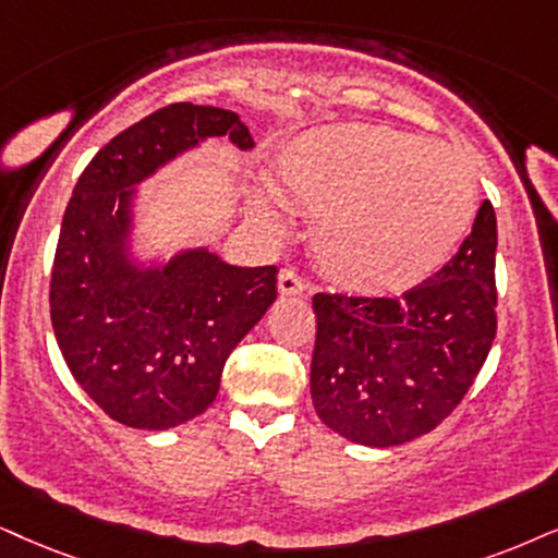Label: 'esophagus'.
<instances>
[{"label": "esophagus", "instance_id": "esophagus-1", "mask_svg": "<svg viewBox=\"0 0 558 558\" xmlns=\"http://www.w3.org/2000/svg\"><path fill=\"white\" fill-rule=\"evenodd\" d=\"M278 291H280V295H301L303 291H306V286H303L299 272L283 270L278 275Z\"/></svg>", "mask_w": 558, "mask_h": 558}]
</instances>
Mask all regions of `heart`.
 Wrapping results in <instances>:
<instances>
[{
	"label": "heart",
	"instance_id": "1",
	"mask_svg": "<svg viewBox=\"0 0 558 558\" xmlns=\"http://www.w3.org/2000/svg\"><path fill=\"white\" fill-rule=\"evenodd\" d=\"M270 190L312 214L316 263L357 293H399L448 263L476 214V182L461 154L378 123H331L280 151ZM250 218L286 234L272 197L250 195Z\"/></svg>",
	"mask_w": 558,
	"mask_h": 558
}]
</instances>
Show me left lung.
<instances>
[{
  "instance_id": "1",
  "label": "left lung",
  "mask_w": 558,
  "mask_h": 558,
  "mask_svg": "<svg viewBox=\"0 0 558 558\" xmlns=\"http://www.w3.org/2000/svg\"><path fill=\"white\" fill-rule=\"evenodd\" d=\"M497 216L489 201L456 257L399 299L316 293L312 399L352 442L429 433L466 397L497 335Z\"/></svg>"
}]
</instances>
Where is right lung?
Listing matches in <instances>:
<instances>
[{"mask_svg":"<svg viewBox=\"0 0 558 558\" xmlns=\"http://www.w3.org/2000/svg\"><path fill=\"white\" fill-rule=\"evenodd\" d=\"M255 141L236 112L167 105L89 161L63 214L51 322L63 361L108 417L136 429L185 425L214 404L227 357L278 299V267H236L208 246L133 255L138 185L206 138Z\"/></svg>","mask_w":558,"mask_h":558,"instance_id":"right-lung-1","label":"right lung"}]
</instances>
